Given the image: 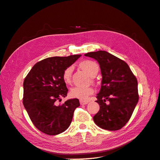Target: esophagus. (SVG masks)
Returning a JSON list of instances; mask_svg holds the SVG:
<instances>
[{
	"label": "esophagus",
	"mask_w": 160,
	"mask_h": 160,
	"mask_svg": "<svg viewBox=\"0 0 160 160\" xmlns=\"http://www.w3.org/2000/svg\"><path fill=\"white\" fill-rule=\"evenodd\" d=\"M88 101L80 100V104H81V105H86V104H88Z\"/></svg>",
	"instance_id": "obj_1"
}]
</instances>
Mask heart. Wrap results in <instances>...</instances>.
<instances>
[{"label":"heart","mask_w":160,"mask_h":160,"mask_svg":"<svg viewBox=\"0 0 160 160\" xmlns=\"http://www.w3.org/2000/svg\"><path fill=\"white\" fill-rule=\"evenodd\" d=\"M82 69L87 71L91 76H95L99 71V67L96 62L91 60H85L80 63ZM73 67L70 65L65 68L62 72V79L66 84H70L72 80V72ZM93 89L91 87L75 86L70 91V95L72 98L79 99L81 100H87L88 97L93 93Z\"/></svg>","instance_id":"heart-1"}]
</instances>
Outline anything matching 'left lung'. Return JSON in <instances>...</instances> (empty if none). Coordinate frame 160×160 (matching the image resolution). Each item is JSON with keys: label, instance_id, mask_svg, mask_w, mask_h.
<instances>
[{"label": "left lung", "instance_id": "obj_1", "mask_svg": "<svg viewBox=\"0 0 160 160\" xmlns=\"http://www.w3.org/2000/svg\"><path fill=\"white\" fill-rule=\"evenodd\" d=\"M98 61L101 87L96 98L100 106L93 117L95 124L109 131L122 129L132 117L139 100L138 80L124 61L105 51L84 55Z\"/></svg>", "mask_w": 160, "mask_h": 160}]
</instances>
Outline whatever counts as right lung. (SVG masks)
I'll return each instance as SVG.
<instances>
[{
	"mask_svg": "<svg viewBox=\"0 0 160 160\" xmlns=\"http://www.w3.org/2000/svg\"><path fill=\"white\" fill-rule=\"evenodd\" d=\"M80 57L47 58L37 62L24 80V107L34 125L42 133L55 135L65 132L72 122L75 109L80 105L78 99L58 104L68 93L62 72Z\"/></svg>",
	"mask_w": 160,
	"mask_h": 160,
	"instance_id": "1",
	"label": "right lung"
}]
</instances>
